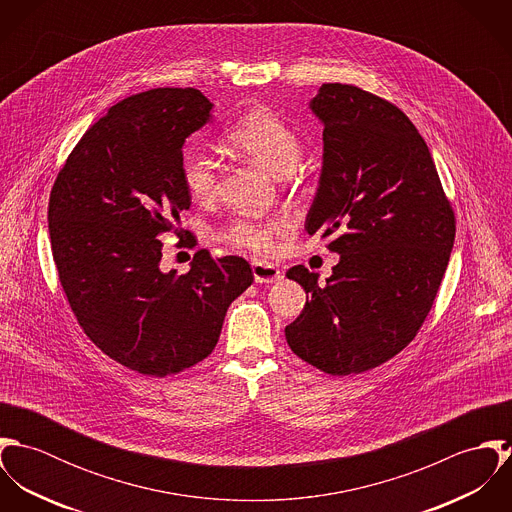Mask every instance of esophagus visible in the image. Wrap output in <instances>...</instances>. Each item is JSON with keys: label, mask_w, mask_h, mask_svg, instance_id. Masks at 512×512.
I'll use <instances>...</instances> for the list:
<instances>
[{"label": "esophagus", "mask_w": 512, "mask_h": 512, "mask_svg": "<svg viewBox=\"0 0 512 512\" xmlns=\"http://www.w3.org/2000/svg\"><path fill=\"white\" fill-rule=\"evenodd\" d=\"M252 274H254L256 284H272V282H280L284 278L282 270L278 266L266 264V262H254Z\"/></svg>", "instance_id": "34e87169"}]
</instances>
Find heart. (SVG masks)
<instances>
[{
  "instance_id": "1",
  "label": "heart",
  "mask_w": 512,
  "mask_h": 512,
  "mask_svg": "<svg viewBox=\"0 0 512 512\" xmlns=\"http://www.w3.org/2000/svg\"><path fill=\"white\" fill-rule=\"evenodd\" d=\"M226 144L252 159L266 171L282 177L299 159L301 142L292 126L266 106L252 108L226 130ZM181 181L189 197L209 203L217 195L219 167L205 149H187L181 157ZM292 228L288 215H244L230 220L220 230V240L232 248L270 258L278 252L280 238Z\"/></svg>"
}]
</instances>
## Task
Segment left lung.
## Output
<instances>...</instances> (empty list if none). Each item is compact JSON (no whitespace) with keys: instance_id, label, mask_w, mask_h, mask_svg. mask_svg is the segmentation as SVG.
<instances>
[{"instance_id":"1","label":"left lung","mask_w":512,"mask_h":512,"mask_svg":"<svg viewBox=\"0 0 512 512\" xmlns=\"http://www.w3.org/2000/svg\"><path fill=\"white\" fill-rule=\"evenodd\" d=\"M323 169L307 234L341 254L323 286L293 266L307 301L286 327L293 353L327 374H361L396 357L426 321L455 240V215L424 138L392 102L327 82L311 100Z\"/></svg>"}]
</instances>
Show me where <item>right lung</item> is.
<instances>
[{
  "mask_svg": "<svg viewBox=\"0 0 512 512\" xmlns=\"http://www.w3.org/2000/svg\"><path fill=\"white\" fill-rule=\"evenodd\" d=\"M211 108L195 88L124 98L86 130L49 197L53 258L80 327L112 361L147 376L207 359L228 305L254 282L244 258L209 250L187 274L159 270V236H179V215L191 207L183 144Z\"/></svg>",
  "mask_w": 512,
  "mask_h": 512,
  "instance_id": "1",
  "label": "right lung"
}]
</instances>
